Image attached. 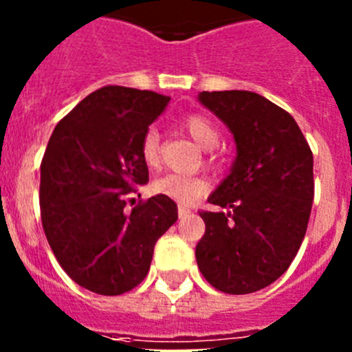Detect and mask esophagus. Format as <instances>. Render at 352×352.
I'll return each mask as SVG.
<instances>
[{
    "mask_svg": "<svg viewBox=\"0 0 352 352\" xmlns=\"http://www.w3.org/2000/svg\"><path fill=\"white\" fill-rule=\"evenodd\" d=\"M190 213H192V211L188 210V208H185V206H179L178 208V217H179V219H186V217H190Z\"/></svg>",
    "mask_w": 352,
    "mask_h": 352,
    "instance_id": "obj_1",
    "label": "esophagus"
}]
</instances>
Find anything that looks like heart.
Masks as SVG:
<instances>
[{"instance_id":"heart-1","label":"heart","mask_w":352,"mask_h":352,"mask_svg":"<svg viewBox=\"0 0 352 352\" xmlns=\"http://www.w3.org/2000/svg\"><path fill=\"white\" fill-rule=\"evenodd\" d=\"M183 126L199 146L211 149L219 144V129L213 125V121L208 120L203 114H188L183 120ZM158 151H160V135L155 129H148L141 141V157L146 166H157ZM153 190L182 204H192L206 192V183L201 178H192V176L166 174L153 183Z\"/></svg>"}]
</instances>
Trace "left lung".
I'll list each match as a JSON object with an SVG mask.
<instances>
[{
  "label": "left lung",
  "mask_w": 352,
  "mask_h": 352,
  "mask_svg": "<svg viewBox=\"0 0 352 352\" xmlns=\"http://www.w3.org/2000/svg\"><path fill=\"white\" fill-rule=\"evenodd\" d=\"M199 102L231 130V173L201 211L195 247L203 276L227 294H248L284 275L296 257L314 201V157L294 118L252 91H203Z\"/></svg>",
  "instance_id": "1"
}]
</instances>
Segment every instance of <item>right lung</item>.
<instances>
[{
  "mask_svg": "<svg viewBox=\"0 0 352 352\" xmlns=\"http://www.w3.org/2000/svg\"><path fill=\"white\" fill-rule=\"evenodd\" d=\"M169 100L123 86L96 89L56 125L43 153V232L67 275L96 294L141 284L157 239L178 220L176 203L160 194L126 208L149 179L142 135Z\"/></svg>",
  "mask_w": 352,
  "mask_h": 352,
  "instance_id": "obj_1",
  "label": "right lung"
}]
</instances>
